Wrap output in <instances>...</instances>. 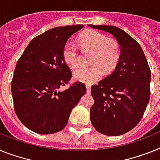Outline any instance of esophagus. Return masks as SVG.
I'll list each match as a JSON object with an SVG mask.
<instances>
[{"instance_id": "esophagus-1", "label": "esophagus", "mask_w": 160, "mask_h": 160, "mask_svg": "<svg viewBox=\"0 0 160 160\" xmlns=\"http://www.w3.org/2000/svg\"><path fill=\"white\" fill-rule=\"evenodd\" d=\"M86 88H87V92H90V89H91V86H90V85H88V84H86Z\"/></svg>"}]
</instances>
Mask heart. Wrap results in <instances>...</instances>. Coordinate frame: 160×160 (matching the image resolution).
Masks as SVG:
<instances>
[{"label": "heart", "mask_w": 160, "mask_h": 160, "mask_svg": "<svg viewBox=\"0 0 160 160\" xmlns=\"http://www.w3.org/2000/svg\"><path fill=\"white\" fill-rule=\"evenodd\" d=\"M81 49L91 52L90 67L78 68L73 76L78 81L92 84L99 80L106 73H110L116 68L121 55L119 43L115 40L107 39L105 35L97 31L89 30L83 32L79 37ZM62 58L67 66L73 68L79 62V52L72 41H67L62 50Z\"/></svg>", "instance_id": "1"}]
</instances>
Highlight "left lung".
I'll return each instance as SVG.
<instances>
[{
	"label": "left lung",
	"mask_w": 160,
	"mask_h": 160,
	"mask_svg": "<svg viewBox=\"0 0 160 160\" xmlns=\"http://www.w3.org/2000/svg\"><path fill=\"white\" fill-rule=\"evenodd\" d=\"M111 33L121 55L115 71L91 87L94 103L90 120L95 129L107 136H119L137 126L151 97V69L141 45L128 33L108 25H92Z\"/></svg>",
	"instance_id": "8db88e82"
}]
</instances>
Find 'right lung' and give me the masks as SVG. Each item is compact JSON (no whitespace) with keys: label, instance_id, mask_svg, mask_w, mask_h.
<instances>
[{"label":"right lung","instance_id":"obj_1","mask_svg":"<svg viewBox=\"0 0 160 160\" xmlns=\"http://www.w3.org/2000/svg\"><path fill=\"white\" fill-rule=\"evenodd\" d=\"M83 28L78 24L46 31L32 39L17 62L11 82L14 111L33 132L50 134L63 129L72 109L86 92L79 81L58 91L72 76L62 58V47Z\"/></svg>","mask_w":160,"mask_h":160}]
</instances>
